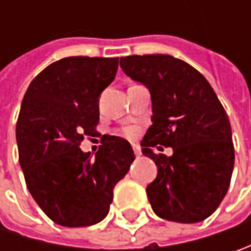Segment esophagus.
Segmentation results:
<instances>
[{
  "mask_svg": "<svg viewBox=\"0 0 251 251\" xmlns=\"http://www.w3.org/2000/svg\"><path fill=\"white\" fill-rule=\"evenodd\" d=\"M132 150H134V153H135V156H137V158H140V156H141L140 147H137V145H132Z\"/></svg>",
  "mask_w": 251,
  "mask_h": 251,
  "instance_id": "esophagus-1",
  "label": "esophagus"
}]
</instances>
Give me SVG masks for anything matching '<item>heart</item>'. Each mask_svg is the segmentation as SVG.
<instances>
[{
    "label": "heart",
    "mask_w": 251,
    "mask_h": 251,
    "mask_svg": "<svg viewBox=\"0 0 251 251\" xmlns=\"http://www.w3.org/2000/svg\"><path fill=\"white\" fill-rule=\"evenodd\" d=\"M121 134H123L124 137H127V138H134L135 134H137V130H135L134 127H126V128H123Z\"/></svg>",
    "instance_id": "b5f03b06"
}]
</instances>
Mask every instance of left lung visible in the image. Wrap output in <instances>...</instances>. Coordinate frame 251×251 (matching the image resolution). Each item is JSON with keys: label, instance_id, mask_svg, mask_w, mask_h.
Listing matches in <instances>:
<instances>
[{"label": "left lung", "instance_id": "1", "mask_svg": "<svg viewBox=\"0 0 251 251\" xmlns=\"http://www.w3.org/2000/svg\"><path fill=\"white\" fill-rule=\"evenodd\" d=\"M120 67L150 89L152 99V126L141 142L142 153L158 166L147 187L151 207L173 222L204 221L226 196L235 165L226 111L204 75L183 60L128 55ZM158 145L172 146L174 155L155 154Z\"/></svg>", "mask_w": 251, "mask_h": 251}]
</instances>
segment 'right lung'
<instances>
[{"label":"right lung","mask_w":251,"mask_h":251,"mask_svg":"<svg viewBox=\"0 0 251 251\" xmlns=\"http://www.w3.org/2000/svg\"><path fill=\"white\" fill-rule=\"evenodd\" d=\"M119 57H67L30 82L16 123L19 163L37 205L53 222L91 226L109 214L113 188L135 159L130 142L104 135L91 158L79 145L99 123V96Z\"/></svg>","instance_id":"obj_1"}]
</instances>
